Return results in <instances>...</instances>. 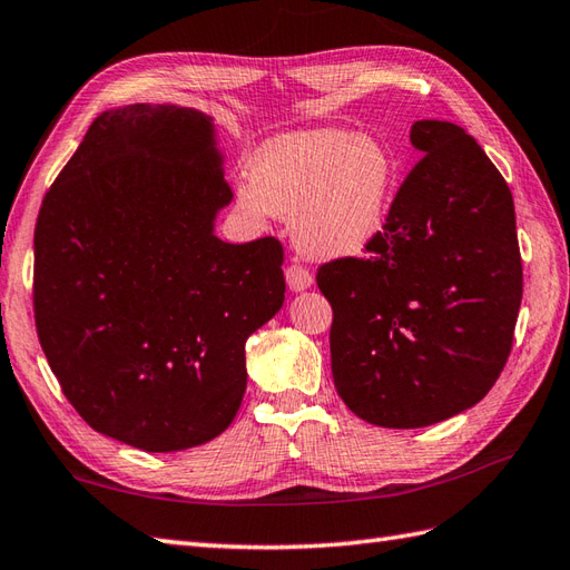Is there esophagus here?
<instances>
[{
    "label": "esophagus",
    "mask_w": 570,
    "mask_h": 570,
    "mask_svg": "<svg viewBox=\"0 0 570 570\" xmlns=\"http://www.w3.org/2000/svg\"><path fill=\"white\" fill-rule=\"evenodd\" d=\"M311 284H313V274L308 269L298 267V264H291V267H286V286H288V291H294V294H298V291L311 288Z\"/></svg>",
    "instance_id": "1"
}]
</instances>
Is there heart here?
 <instances>
[{
    "label": "heart",
    "instance_id": "1",
    "mask_svg": "<svg viewBox=\"0 0 570 570\" xmlns=\"http://www.w3.org/2000/svg\"><path fill=\"white\" fill-rule=\"evenodd\" d=\"M393 184L395 163L381 140L340 128L294 130L257 153L253 187L235 189V208L253 223L291 220L301 255L342 259L383 230Z\"/></svg>",
    "mask_w": 570,
    "mask_h": 570
}]
</instances>
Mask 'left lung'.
<instances>
[{
    "label": "left lung",
    "mask_w": 570,
    "mask_h": 570,
    "mask_svg": "<svg viewBox=\"0 0 570 570\" xmlns=\"http://www.w3.org/2000/svg\"><path fill=\"white\" fill-rule=\"evenodd\" d=\"M422 155L366 259L317 269L333 306L340 399L379 428L454 417L493 389L512 350L522 259L510 187L449 121H417Z\"/></svg>",
    "instance_id": "obj_1"
}]
</instances>
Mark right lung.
I'll use <instances>...</instances> for the list:
<instances>
[{"label":"right lung","instance_id":"right-lung-1","mask_svg":"<svg viewBox=\"0 0 570 570\" xmlns=\"http://www.w3.org/2000/svg\"><path fill=\"white\" fill-rule=\"evenodd\" d=\"M214 118L177 104L104 111L43 198L38 340L89 428L142 452L225 432L245 342L284 306L274 237L216 235L230 206Z\"/></svg>","mask_w":570,"mask_h":570}]
</instances>
